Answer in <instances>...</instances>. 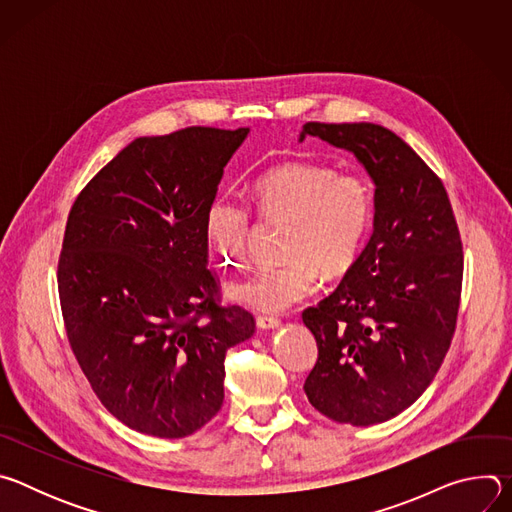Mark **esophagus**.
<instances>
[{
  "instance_id": "esophagus-1",
  "label": "esophagus",
  "mask_w": 512,
  "mask_h": 512,
  "mask_svg": "<svg viewBox=\"0 0 512 512\" xmlns=\"http://www.w3.org/2000/svg\"><path fill=\"white\" fill-rule=\"evenodd\" d=\"M255 322H257L259 330H275V328L281 326V322L277 318H273V316H257Z\"/></svg>"
}]
</instances>
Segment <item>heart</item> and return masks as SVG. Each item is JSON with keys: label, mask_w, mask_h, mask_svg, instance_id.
Listing matches in <instances>:
<instances>
[{"label": "heart", "mask_w": 512, "mask_h": 512, "mask_svg": "<svg viewBox=\"0 0 512 512\" xmlns=\"http://www.w3.org/2000/svg\"><path fill=\"white\" fill-rule=\"evenodd\" d=\"M261 214L291 223L279 265H261L227 283L229 300L257 312H283L328 277L348 273L360 259L375 223V188L360 170L336 172L326 164L289 162L261 174L253 184ZM253 227L249 204L218 196L204 214V237L223 265L243 261Z\"/></svg>", "instance_id": "heart-1"}]
</instances>
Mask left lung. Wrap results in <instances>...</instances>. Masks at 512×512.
<instances>
[{"instance_id":"left-lung-1","label":"left lung","mask_w":512,"mask_h":512,"mask_svg":"<svg viewBox=\"0 0 512 512\" xmlns=\"http://www.w3.org/2000/svg\"><path fill=\"white\" fill-rule=\"evenodd\" d=\"M352 152L375 184L373 235L302 320L318 344L308 401L338 423L373 425L413 405L452 344L464 253L448 192L409 145L375 123L310 121L300 133Z\"/></svg>"}]
</instances>
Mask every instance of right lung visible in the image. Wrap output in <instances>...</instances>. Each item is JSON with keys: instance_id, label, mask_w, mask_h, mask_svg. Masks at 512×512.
Segmentation results:
<instances>
[{"instance_id": "obj_1", "label": "right lung", "mask_w": 512, "mask_h": 512, "mask_svg": "<svg viewBox=\"0 0 512 512\" xmlns=\"http://www.w3.org/2000/svg\"><path fill=\"white\" fill-rule=\"evenodd\" d=\"M249 127L137 137L79 194L58 259L66 336L127 427L186 437L225 399L227 350L255 332L218 306L204 214Z\"/></svg>"}]
</instances>
